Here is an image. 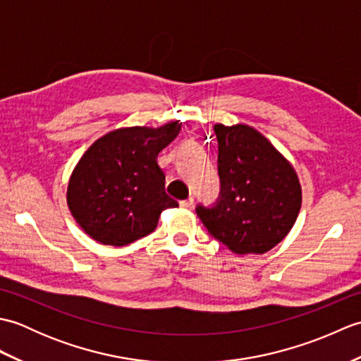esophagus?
Masks as SVG:
<instances>
[{"label": "esophagus", "mask_w": 361, "mask_h": 361, "mask_svg": "<svg viewBox=\"0 0 361 361\" xmlns=\"http://www.w3.org/2000/svg\"><path fill=\"white\" fill-rule=\"evenodd\" d=\"M194 204V198L192 197H189V198H186V200H181L180 202V206L181 208H190V206Z\"/></svg>", "instance_id": "34e87169"}]
</instances>
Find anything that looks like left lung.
Returning a JSON list of instances; mask_svg holds the SVG:
<instances>
[{"label":"left lung","mask_w":361,"mask_h":361,"mask_svg":"<svg viewBox=\"0 0 361 361\" xmlns=\"http://www.w3.org/2000/svg\"><path fill=\"white\" fill-rule=\"evenodd\" d=\"M220 195L195 211L208 233L235 255H264L286 237L301 209V185L288 161L248 126H214Z\"/></svg>","instance_id":"8db88e82"}]
</instances>
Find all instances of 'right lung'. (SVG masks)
<instances>
[{
    "instance_id": "add662e5",
    "label": "right lung",
    "mask_w": 361,
    "mask_h": 361,
    "mask_svg": "<svg viewBox=\"0 0 361 361\" xmlns=\"http://www.w3.org/2000/svg\"><path fill=\"white\" fill-rule=\"evenodd\" d=\"M180 130L178 121L158 128H118L83 153L68 183L66 202L91 239L124 247L150 234L164 209L178 206L166 194L157 158Z\"/></svg>"
}]
</instances>
